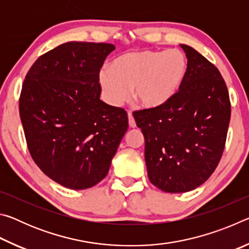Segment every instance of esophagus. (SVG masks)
Segmentation results:
<instances>
[{
    "instance_id": "34e87169",
    "label": "esophagus",
    "mask_w": 249,
    "mask_h": 249,
    "mask_svg": "<svg viewBox=\"0 0 249 249\" xmlns=\"http://www.w3.org/2000/svg\"><path fill=\"white\" fill-rule=\"evenodd\" d=\"M128 124H129V127H133V128L136 127V122H135L132 112L130 111H128Z\"/></svg>"
}]
</instances>
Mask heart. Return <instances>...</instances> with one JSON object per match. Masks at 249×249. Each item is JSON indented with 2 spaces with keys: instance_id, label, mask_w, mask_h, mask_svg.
<instances>
[{
  "instance_id": "1",
  "label": "heart",
  "mask_w": 249,
  "mask_h": 249,
  "mask_svg": "<svg viewBox=\"0 0 249 249\" xmlns=\"http://www.w3.org/2000/svg\"><path fill=\"white\" fill-rule=\"evenodd\" d=\"M188 60L180 50H136L115 59L100 70L105 101L120 107L129 98L142 107L156 108L174 98L185 79Z\"/></svg>"
}]
</instances>
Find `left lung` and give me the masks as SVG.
Listing matches in <instances>:
<instances>
[{"label":"left lung","mask_w":249,"mask_h":249,"mask_svg":"<svg viewBox=\"0 0 249 249\" xmlns=\"http://www.w3.org/2000/svg\"><path fill=\"white\" fill-rule=\"evenodd\" d=\"M188 71L179 91L156 108L135 111L145 137L150 182L160 190H195L220 162L231 119V102L220 71L190 46L180 45Z\"/></svg>","instance_id":"1"}]
</instances>
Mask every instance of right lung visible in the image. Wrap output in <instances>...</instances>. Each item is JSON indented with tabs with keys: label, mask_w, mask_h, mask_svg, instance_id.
Returning <instances> with one entry per match:
<instances>
[{
	"label": "right lung",
	"mask_w": 249,
	"mask_h": 249,
	"mask_svg": "<svg viewBox=\"0 0 249 249\" xmlns=\"http://www.w3.org/2000/svg\"><path fill=\"white\" fill-rule=\"evenodd\" d=\"M115 46L69 41L34 62L19 116L34 161L50 179L83 190L107 177L128 128L124 108L100 100V69Z\"/></svg>",
	"instance_id": "right-lung-1"
}]
</instances>
